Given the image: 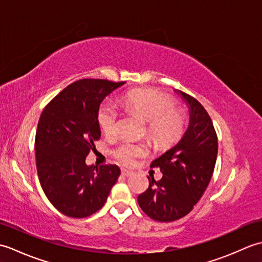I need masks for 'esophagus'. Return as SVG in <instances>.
<instances>
[{"instance_id":"esophagus-1","label":"esophagus","mask_w":262,"mask_h":262,"mask_svg":"<svg viewBox=\"0 0 262 262\" xmlns=\"http://www.w3.org/2000/svg\"><path fill=\"white\" fill-rule=\"evenodd\" d=\"M121 174H122V176H125V177H129V176H132V174H133V172H132V171H129V170L122 169V170H121Z\"/></svg>"}]
</instances>
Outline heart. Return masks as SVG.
Instances as JSON below:
<instances>
[{
    "instance_id": "heart-1",
    "label": "heart",
    "mask_w": 262,
    "mask_h": 262,
    "mask_svg": "<svg viewBox=\"0 0 262 262\" xmlns=\"http://www.w3.org/2000/svg\"><path fill=\"white\" fill-rule=\"evenodd\" d=\"M120 103L127 113L136 114L146 120L148 137L160 145H168L179 140L185 119L174 108L172 99L162 92L152 89H138L120 98ZM98 121L105 134H114L119 124V111L110 101H104L98 111ZM147 147L141 143L124 141L113 151L117 161L130 165L137 158L144 157Z\"/></svg>"
}]
</instances>
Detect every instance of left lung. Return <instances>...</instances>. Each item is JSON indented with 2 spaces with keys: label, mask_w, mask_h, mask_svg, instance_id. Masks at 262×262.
<instances>
[{
  "label": "left lung",
  "mask_w": 262,
  "mask_h": 262,
  "mask_svg": "<svg viewBox=\"0 0 262 262\" xmlns=\"http://www.w3.org/2000/svg\"><path fill=\"white\" fill-rule=\"evenodd\" d=\"M189 107V126L179 143L155 159L151 168H160L163 177H148L146 191L137 198L142 210L152 220L172 222L192 210L213 176L217 135L207 111L189 94L177 91Z\"/></svg>",
  "instance_id": "obj_1"
}]
</instances>
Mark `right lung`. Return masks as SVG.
Returning a JSON list of instances; mask_svg holds the SVG:
<instances>
[{"label":"right lung","mask_w":262,"mask_h":262,"mask_svg":"<svg viewBox=\"0 0 262 262\" xmlns=\"http://www.w3.org/2000/svg\"><path fill=\"white\" fill-rule=\"evenodd\" d=\"M125 82L83 79L60 91L38 121L35 140L38 178L60 213L83 219L102 208L120 176L115 164L86 165L101 136L98 111L102 100Z\"/></svg>","instance_id":"1"}]
</instances>
